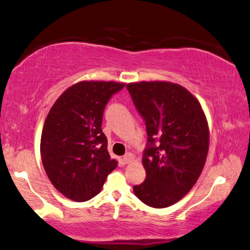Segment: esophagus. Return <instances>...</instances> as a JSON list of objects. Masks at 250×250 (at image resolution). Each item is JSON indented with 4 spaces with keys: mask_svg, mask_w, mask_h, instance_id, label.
Here are the masks:
<instances>
[{
    "mask_svg": "<svg viewBox=\"0 0 250 250\" xmlns=\"http://www.w3.org/2000/svg\"><path fill=\"white\" fill-rule=\"evenodd\" d=\"M134 159H135V157H134V154H132V153H126V154L124 155V157H123V160H124V162L126 164L132 163L133 161H134Z\"/></svg>",
    "mask_w": 250,
    "mask_h": 250,
    "instance_id": "34e87169",
    "label": "esophagus"
}]
</instances>
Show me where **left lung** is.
Masks as SVG:
<instances>
[{
    "label": "left lung",
    "instance_id": "1",
    "mask_svg": "<svg viewBox=\"0 0 250 250\" xmlns=\"http://www.w3.org/2000/svg\"><path fill=\"white\" fill-rule=\"evenodd\" d=\"M128 93L146 125V171L134 193L152 208H167L189 192L205 167L209 127L197 98L168 82L130 83Z\"/></svg>",
    "mask_w": 250,
    "mask_h": 250
}]
</instances>
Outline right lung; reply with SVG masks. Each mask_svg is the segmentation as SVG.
<instances>
[{"label":"right lung","instance_id":"1","mask_svg":"<svg viewBox=\"0 0 250 250\" xmlns=\"http://www.w3.org/2000/svg\"><path fill=\"white\" fill-rule=\"evenodd\" d=\"M115 82H80L60 95L45 118L41 160L53 187L77 202L101 192L117 167L107 151L103 114L110 97L124 88Z\"/></svg>","mask_w":250,"mask_h":250}]
</instances>
